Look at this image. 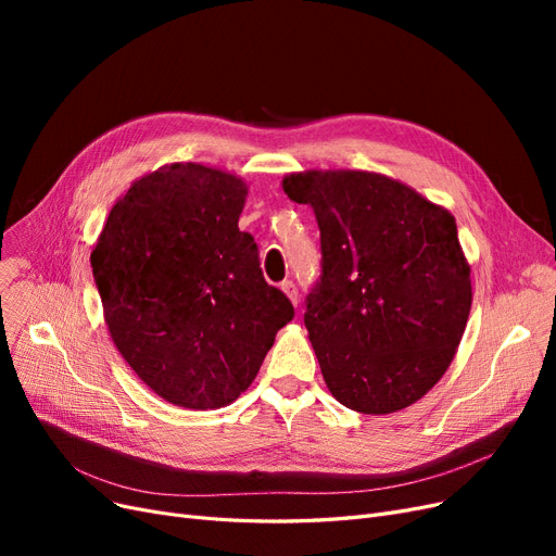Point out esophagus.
<instances>
[{"label": "esophagus", "mask_w": 556, "mask_h": 556, "mask_svg": "<svg viewBox=\"0 0 556 556\" xmlns=\"http://www.w3.org/2000/svg\"><path fill=\"white\" fill-rule=\"evenodd\" d=\"M281 290L283 293L288 295V300L293 302L295 306H298V300H300V293H298V286H295V281H290V279H286V281H281Z\"/></svg>", "instance_id": "obj_1"}]
</instances>
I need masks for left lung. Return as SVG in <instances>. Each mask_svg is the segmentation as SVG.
<instances>
[{"label": "left lung", "instance_id": "8db88e82", "mask_svg": "<svg viewBox=\"0 0 556 556\" xmlns=\"http://www.w3.org/2000/svg\"><path fill=\"white\" fill-rule=\"evenodd\" d=\"M283 193L319 227L304 325L327 388L363 415L413 405L448 369L471 311L455 218L365 170L293 173Z\"/></svg>", "mask_w": 556, "mask_h": 556}]
</instances>
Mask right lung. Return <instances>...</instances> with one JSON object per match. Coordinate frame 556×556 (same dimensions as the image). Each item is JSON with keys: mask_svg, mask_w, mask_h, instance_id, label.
<instances>
[{"mask_svg": "<svg viewBox=\"0 0 556 556\" xmlns=\"http://www.w3.org/2000/svg\"><path fill=\"white\" fill-rule=\"evenodd\" d=\"M245 195L237 175L162 166L116 200L90 256L119 354L157 396L189 410L239 399L295 317L239 229Z\"/></svg>", "mask_w": 556, "mask_h": 556, "instance_id": "add662e5", "label": "right lung"}]
</instances>
